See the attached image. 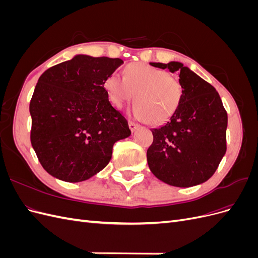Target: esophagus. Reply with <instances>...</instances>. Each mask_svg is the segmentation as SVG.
Returning a JSON list of instances; mask_svg holds the SVG:
<instances>
[{
  "mask_svg": "<svg viewBox=\"0 0 258 258\" xmlns=\"http://www.w3.org/2000/svg\"><path fill=\"white\" fill-rule=\"evenodd\" d=\"M139 127H140V124L136 123L135 121L129 120V128H130V130H131L132 132H136V131L139 129Z\"/></svg>",
  "mask_w": 258,
  "mask_h": 258,
  "instance_id": "1",
  "label": "esophagus"
}]
</instances>
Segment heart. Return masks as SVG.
<instances>
[{
    "label": "heart",
    "instance_id": "obj_1",
    "mask_svg": "<svg viewBox=\"0 0 258 258\" xmlns=\"http://www.w3.org/2000/svg\"><path fill=\"white\" fill-rule=\"evenodd\" d=\"M108 100L116 108H122L135 95L132 113L151 124H161L172 117L183 98V85L165 70L145 63H130L123 77L112 73L104 81Z\"/></svg>",
    "mask_w": 258,
    "mask_h": 258
}]
</instances>
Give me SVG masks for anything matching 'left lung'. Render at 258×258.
<instances>
[{"label": "left lung", "instance_id": "left-lung-1", "mask_svg": "<svg viewBox=\"0 0 258 258\" xmlns=\"http://www.w3.org/2000/svg\"><path fill=\"white\" fill-rule=\"evenodd\" d=\"M178 73L183 98L176 113L159 128L147 150L152 173L163 183L190 187L207 182L226 153L227 113L212 85L181 62H150Z\"/></svg>", "mask_w": 258, "mask_h": 258}]
</instances>
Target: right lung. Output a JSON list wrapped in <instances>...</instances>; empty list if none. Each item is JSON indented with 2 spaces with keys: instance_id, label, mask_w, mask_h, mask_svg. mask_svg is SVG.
<instances>
[{
  "instance_id": "add662e5",
  "label": "right lung",
  "mask_w": 258,
  "mask_h": 258,
  "mask_svg": "<svg viewBox=\"0 0 258 258\" xmlns=\"http://www.w3.org/2000/svg\"><path fill=\"white\" fill-rule=\"evenodd\" d=\"M122 63L119 58L76 54L38 79L30 102L31 144L53 177L86 181L107 166L114 143L130 137L126 118L103 86Z\"/></svg>"
}]
</instances>
